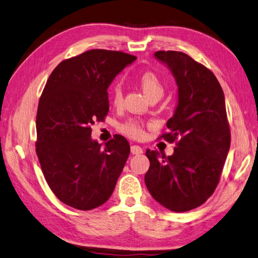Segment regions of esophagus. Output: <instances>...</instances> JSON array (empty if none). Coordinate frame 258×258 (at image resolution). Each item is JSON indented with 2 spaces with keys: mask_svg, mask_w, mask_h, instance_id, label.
Returning a JSON list of instances; mask_svg holds the SVG:
<instances>
[{
  "mask_svg": "<svg viewBox=\"0 0 258 258\" xmlns=\"http://www.w3.org/2000/svg\"><path fill=\"white\" fill-rule=\"evenodd\" d=\"M131 153L133 155H141V154H143V149L139 145H133V146H131Z\"/></svg>",
  "mask_w": 258,
  "mask_h": 258,
  "instance_id": "obj_1",
  "label": "esophagus"
}]
</instances>
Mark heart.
Here are the masks:
<instances>
[{
    "label": "heart",
    "mask_w": 258,
    "mask_h": 258,
    "mask_svg": "<svg viewBox=\"0 0 258 258\" xmlns=\"http://www.w3.org/2000/svg\"><path fill=\"white\" fill-rule=\"evenodd\" d=\"M139 85L142 88L143 92L145 93L146 97L149 100H155V99H159L161 95L164 94L165 88L163 82L159 79V77L152 73V71H146L140 76L139 78ZM122 102V91L118 87L115 88L114 90V94H113V103L115 105L121 104ZM144 124L143 121L139 118H130L126 122H124L121 124L119 126V131L124 133L125 135H127L132 139L135 140H141L145 135V132H144Z\"/></svg>",
    "instance_id": "1"
}]
</instances>
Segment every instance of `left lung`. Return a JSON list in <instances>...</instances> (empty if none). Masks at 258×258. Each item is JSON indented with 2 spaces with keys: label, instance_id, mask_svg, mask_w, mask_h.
<instances>
[{
  "label": "left lung",
  "instance_id": "1",
  "mask_svg": "<svg viewBox=\"0 0 258 258\" xmlns=\"http://www.w3.org/2000/svg\"><path fill=\"white\" fill-rule=\"evenodd\" d=\"M178 86V105L158 139L173 143L171 156L146 151L145 183L152 197L173 212L203 205L220 181L230 149L231 132L223 90L210 69L187 53L159 50Z\"/></svg>",
  "mask_w": 258,
  "mask_h": 258
}]
</instances>
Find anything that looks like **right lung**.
<instances>
[{
  "label": "right lung",
  "instance_id": "obj_1",
  "mask_svg": "<svg viewBox=\"0 0 258 258\" xmlns=\"http://www.w3.org/2000/svg\"><path fill=\"white\" fill-rule=\"evenodd\" d=\"M135 56L91 49L53 69L36 115V154L49 188L64 205L88 211L109 200L130 155L122 135L91 140V125L109 113L107 87Z\"/></svg>",
  "mask_w": 258,
  "mask_h": 258
}]
</instances>
